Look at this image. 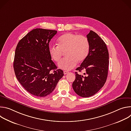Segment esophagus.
<instances>
[{"label":"esophagus","mask_w":131,"mask_h":131,"mask_svg":"<svg viewBox=\"0 0 131 131\" xmlns=\"http://www.w3.org/2000/svg\"><path fill=\"white\" fill-rule=\"evenodd\" d=\"M68 72H69V71H64V74H67Z\"/></svg>","instance_id":"1"}]
</instances>
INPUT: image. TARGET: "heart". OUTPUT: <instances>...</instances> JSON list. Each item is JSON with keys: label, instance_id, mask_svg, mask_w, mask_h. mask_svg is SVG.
Returning <instances> with one entry per match:
<instances>
[{"label": "heart", "instance_id": "heart-1", "mask_svg": "<svg viewBox=\"0 0 131 131\" xmlns=\"http://www.w3.org/2000/svg\"><path fill=\"white\" fill-rule=\"evenodd\" d=\"M58 46H50L49 53L51 59L59 62L62 59L63 52L66 57L59 63V67L64 70H70L78 62L85 60L90 50L89 41L82 35L68 32L60 36L57 40Z\"/></svg>", "mask_w": 131, "mask_h": 131}]
</instances>
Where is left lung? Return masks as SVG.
Instances as JSON below:
<instances>
[{
  "mask_svg": "<svg viewBox=\"0 0 131 131\" xmlns=\"http://www.w3.org/2000/svg\"><path fill=\"white\" fill-rule=\"evenodd\" d=\"M90 43L89 54L76 70H84L85 76L76 72L72 88L77 94L88 97L95 94L105 84L108 75L109 53L106 43L94 31L86 35Z\"/></svg>",
  "mask_w": 131,
  "mask_h": 131,
  "instance_id": "left-lung-1",
  "label": "left lung"
}]
</instances>
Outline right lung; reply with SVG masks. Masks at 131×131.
Segmentation results:
<instances>
[{
  "mask_svg": "<svg viewBox=\"0 0 131 131\" xmlns=\"http://www.w3.org/2000/svg\"><path fill=\"white\" fill-rule=\"evenodd\" d=\"M57 31L36 28L18 42L13 68L17 80L30 94L45 97L53 92L64 76L51 60L49 42Z\"/></svg>",
  "mask_w": 131,
  "mask_h": 131,
  "instance_id": "obj_1",
  "label": "right lung"
}]
</instances>
